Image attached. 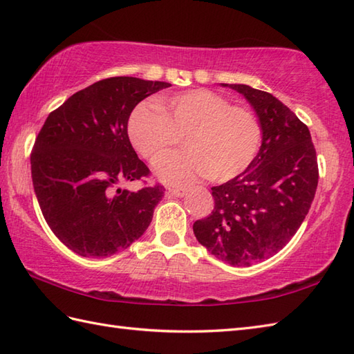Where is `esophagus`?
I'll return each mask as SVG.
<instances>
[{
  "mask_svg": "<svg viewBox=\"0 0 354 354\" xmlns=\"http://www.w3.org/2000/svg\"><path fill=\"white\" fill-rule=\"evenodd\" d=\"M167 193H169V194H171V196L183 198V196H185L187 190H184V189H169V190H167Z\"/></svg>",
  "mask_w": 354,
  "mask_h": 354,
  "instance_id": "1",
  "label": "esophagus"
}]
</instances>
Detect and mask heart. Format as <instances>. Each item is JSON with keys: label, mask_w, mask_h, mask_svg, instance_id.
Returning a JSON list of instances; mask_svg holds the SVG:
<instances>
[{"label": "heart", "mask_w": 354, "mask_h": 354, "mask_svg": "<svg viewBox=\"0 0 354 354\" xmlns=\"http://www.w3.org/2000/svg\"><path fill=\"white\" fill-rule=\"evenodd\" d=\"M133 147L150 161L184 141V152L165 155L156 162V175L175 185L205 176L225 183L239 176L254 161L261 127L252 109L208 89L173 95L161 108L141 103L129 118Z\"/></svg>", "instance_id": "heart-1"}]
</instances>
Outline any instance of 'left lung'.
I'll return each mask as SVG.
<instances>
[{
	"mask_svg": "<svg viewBox=\"0 0 354 354\" xmlns=\"http://www.w3.org/2000/svg\"><path fill=\"white\" fill-rule=\"evenodd\" d=\"M250 102L261 127V146L245 171L213 187L214 209L193 232L214 257L251 266L289 243L306 219L318 187L317 150L307 127L272 94L222 84Z\"/></svg>",
	"mask_w": 354,
	"mask_h": 354,
	"instance_id": "left-lung-1",
	"label": "left lung"
}]
</instances>
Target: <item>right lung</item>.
Instances as JSON below:
<instances>
[{
  "label": "right lung",
  "mask_w": 354,
  "mask_h": 354,
  "mask_svg": "<svg viewBox=\"0 0 354 354\" xmlns=\"http://www.w3.org/2000/svg\"><path fill=\"white\" fill-rule=\"evenodd\" d=\"M167 82L109 77L73 94L45 120L30 156L41 212L61 242L82 257L129 248L152 222L164 187L118 184L149 175L129 141L137 104Z\"/></svg>",
  "instance_id": "1"
}]
</instances>
